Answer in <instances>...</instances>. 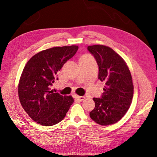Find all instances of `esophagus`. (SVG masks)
Returning a JSON list of instances; mask_svg holds the SVG:
<instances>
[{
	"label": "esophagus",
	"instance_id": "34e87169",
	"mask_svg": "<svg viewBox=\"0 0 157 157\" xmlns=\"http://www.w3.org/2000/svg\"><path fill=\"white\" fill-rule=\"evenodd\" d=\"M77 98H78L79 101H84L85 99V96H77Z\"/></svg>",
	"mask_w": 157,
	"mask_h": 157
}]
</instances>
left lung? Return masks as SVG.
I'll use <instances>...</instances> for the list:
<instances>
[{"label": "left lung", "mask_w": 157, "mask_h": 157, "mask_svg": "<svg viewBox=\"0 0 157 157\" xmlns=\"http://www.w3.org/2000/svg\"><path fill=\"white\" fill-rule=\"evenodd\" d=\"M88 50L98 64V79L105 84L101 98H93L95 107L90 117L99 125L114 124L125 115L132 103L131 73L121 56L109 46H89Z\"/></svg>", "instance_id": "8db88e82"}]
</instances>
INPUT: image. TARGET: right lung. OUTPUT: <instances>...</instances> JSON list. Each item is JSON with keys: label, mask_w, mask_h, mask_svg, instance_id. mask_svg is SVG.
Returning a JSON list of instances; mask_svg holds the SVG:
<instances>
[{"label": "right lung", "mask_w": 157, "mask_h": 157, "mask_svg": "<svg viewBox=\"0 0 157 157\" xmlns=\"http://www.w3.org/2000/svg\"><path fill=\"white\" fill-rule=\"evenodd\" d=\"M78 50L74 45L46 49L33 56L24 67L18 86L19 101L38 124L51 126L61 121L74 101L71 96L53 92L52 86L58 71Z\"/></svg>", "instance_id": "add662e5"}]
</instances>
